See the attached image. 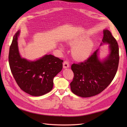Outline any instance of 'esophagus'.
<instances>
[{
  "instance_id": "34e87169",
  "label": "esophagus",
  "mask_w": 127,
  "mask_h": 127,
  "mask_svg": "<svg viewBox=\"0 0 127 127\" xmlns=\"http://www.w3.org/2000/svg\"><path fill=\"white\" fill-rule=\"evenodd\" d=\"M63 68H68L69 67V62L67 61H64L63 62Z\"/></svg>"
}]
</instances>
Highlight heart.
Segmentation results:
<instances>
[{
    "mask_svg": "<svg viewBox=\"0 0 127 127\" xmlns=\"http://www.w3.org/2000/svg\"><path fill=\"white\" fill-rule=\"evenodd\" d=\"M76 45L73 49L74 56L78 59L84 60L88 58L92 52L93 43L91 39L83 36L78 38L75 41Z\"/></svg>",
    "mask_w": 127,
    "mask_h": 127,
    "instance_id": "1",
    "label": "heart"
}]
</instances>
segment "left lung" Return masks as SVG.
I'll list each match as a JSON object with an SVG mask.
<instances>
[{"label":"left lung","mask_w":127,"mask_h":127,"mask_svg":"<svg viewBox=\"0 0 127 127\" xmlns=\"http://www.w3.org/2000/svg\"><path fill=\"white\" fill-rule=\"evenodd\" d=\"M102 41L110 45V53L107 59L100 61L97 49L84 62L71 65L74 76L70 88L77 96L90 97L99 94L108 87L116 74L119 60L118 43L108 30H103Z\"/></svg>","instance_id":"obj_1"}]
</instances>
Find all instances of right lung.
I'll return each mask as SVG.
<instances>
[{
  "mask_svg": "<svg viewBox=\"0 0 127 127\" xmlns=\"http://www.w3.org/2000/svg\"><path fill=\"white\" fill-rule=\"evenodd\" d=\"M19 34L18 31L13 37L9 50L12 74L19 87L26 93L33 96L45 95L52 89L53 78L62 69L63 60L51 55L33 62L22 58L17 45Z\"/></svg>",
  "mask_w": 127,
  "mask_h": 127,
  "instance_id": "obj_1",
  "label": "right lung"
}]
</instances>
